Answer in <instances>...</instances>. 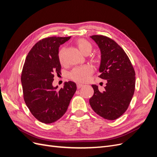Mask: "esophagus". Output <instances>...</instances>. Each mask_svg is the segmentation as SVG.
Segmentation results:
<instances>
[{
    "instance_id": "34e87169",
    "label": "esophagus",
    "mask_w": 157,
    "mask_h": 157,
    "mask_svg": "<svg viewBox=\"0 0 157 157\" xmlns=\"http://www.w3.org/2000/svg\"><path fill=\"white\" fill-rule=\"evenodd\" d=\"M77 88L79 89V88H80L81 87H82L84 86V84H82L81 83H77Z\"/></svg>"
}]
</instances>
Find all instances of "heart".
Wrapping results in <instances>:
<instances>
[{
	"label": "heart",
	"mask_w": 157,
	"mask_h": 157,
	"mask_svg": "<svg viewBox=\"0 0 157 157\" xmlns=\"http://www.w3.org/2000/svg\"><path fill=\"white\" fill-rule=\"evenodd\" d=\"M77 46L79 50L84 54L86 52L91 50V44L90 42L85 39H78L77 42ZM65 48H61L58 52V59L61 63H63V54ZM94 72V69L91 65H85L82 67H78L74 68L71 71L69 76L71 79L78 82H87L90 79V76Z\"/></svg>",
	"instance_id": "obj_1"
}]
</instances>
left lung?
I'll use <instances>...</instances> for the list:
<instances>
[{"label": "left lung", "mask_w": 157, "mask_h": 157, "mask_svg": "<svg viewBox=\"0 0 157 157\" xmlns=\"http://www.w3.org/2000/svg\"><path fill=\"white\" fill-rule=\"evenodd\" d=\"M101 51L99 78L107 80L103 92L92 84L94 93L90 105L95 113L113 121L125 113L134 94L136 73L131 61L115 41L103 35L90 36Z\"/></svg>", "instance_id": "obj_1"}]
</instances>
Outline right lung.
I'll return each mask as SVG.
<instances>
[{
    "instance_id": "1",
    "label": "right lung",
    "mask_w": 157,
    "mask_h": 157,
    "mask_svg": "<svg viewBox=\"0 0 157 157\" xmlns=\"http://www.w3.org/2000/svg\"><path fill=\"white\" fill-rule=\"evenodd\" d=\"M70 38L51 36L39 40L23 65L21 81L24 101L32 115L45 124L54 122L64 115L77 90L72 81L65 82L59 90L52 85L54 74H61L59 47Z\"/></svg>"
}]
</instances>
